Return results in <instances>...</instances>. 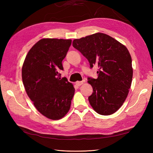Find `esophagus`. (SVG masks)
Segmentation results:
<instances>
[{"label":"esophagus","mask_w":153,"mask_h":153,"mask_svg":"<svg viewBox=\"0 0 153 153\" xmlns=\"http://www.w3.org/2000/svg\"><path fill=\"white\" fill-rule=\"evenodd\" d=\"M83 83H84L83 81H81V82H77L76 83V84L77 86H80V85H82Z\"/></svg>","instance_id":"esophagus-1"}]
</instances>
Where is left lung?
Listing matches in <instances>:
<instances>
[{
  "instance_id": "left-lung-1",
  "label": "left lung",
  "mask_w": 153,
  "mask_h": 153,
  "mask_svg": "<svg viewBox=\"0 0 153 153\" xmlns=\"http://www.w3.org/2000/svg\"><path fill=\"white\" fill-rule=\"evenodd\" d=\"M73 47L87 60L90 68L98 66V77H88L93 92L89 97L93 108L100 115H110L124 102L133 77L131 55L123 45L109 35L97 33L74 39Z\"/></svg>"
}]
</instances>
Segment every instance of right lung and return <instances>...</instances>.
Here are the masks:
<instances>
[{
    "label": "right lung",
    "instance_id": "add662e5",
    "mask_svg": "<svg viewBox=\"0 0 153 153\" xmlns=\"http://www.w3.org/2000/svg\"><path fill=\"white\" fill-rule=\"evenodd\" d=\"M71 39H43L35 43L22 66L23 83L28 97L41 114L59 120L69 111L75 89L66 77L61 78L62 62Z\"/></svg>",
    "mask_w": 153,
    "mask_h": 153
}]
</instances>
